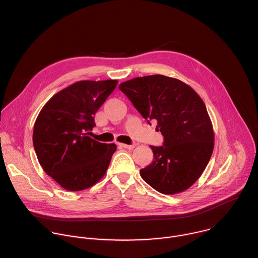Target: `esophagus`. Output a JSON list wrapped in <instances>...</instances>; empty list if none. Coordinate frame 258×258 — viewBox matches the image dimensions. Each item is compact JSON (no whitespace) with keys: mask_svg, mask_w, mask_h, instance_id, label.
I'll return each instance as SVG.
<instances>
[{"mask_svg":"<svg viewBox=\"0 0 258 258\" xmlns=\"http://www.w3.org/2000/svg\"><path fill=\"white\" fill-rule=\"evenodd\" d=\"M119 146L121 147V148H124V149H128V150H132L135 148V145H126V144H119Z\"/></svg>","mask_w":258,"mask_h":258,"instance_id":"34e87169","label":"esophagus"}]
</instances>
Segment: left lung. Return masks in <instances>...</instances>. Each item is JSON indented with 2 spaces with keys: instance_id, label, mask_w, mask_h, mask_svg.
<instances>
[{
  "instance_id": "8db88e82",
  "label": "left lung",
  "mask_w": 258,
  "mask_h": 258,
  "mask_svg": "<svg viewBox=\"0 0 258 258\" xmlns=\"http://www.w3.org/2000/svg\"><path fill=\"white\" fill-rule=\"evenodd\" d=\"M119 90L147 121H157L164 138L162 146H151L154 158L140 170L142 178L165 195L189 189L207 166L214 146L202 99L185 83L161 75L133 79Z\"/></svg>"
}]
</instances>
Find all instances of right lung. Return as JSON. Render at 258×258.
<instances>
[{"label": "right lung", "instance_id": "obj_1", "mask_svg": "<svg viewBox=\"0 0 258 258\" xmlns=\"http://www.w3.org/2000/svg\"><path fill=\"white\" fill-rule=\"evenodd\" d=\"M117 81H82L54 95L35 120L33 147L45 172L71 192L88 189L105 174L115 144L89 137L94 115Z\"/></svg>", "mask_w": 258, "mask_h": 258}]
</instances>
